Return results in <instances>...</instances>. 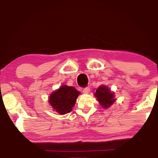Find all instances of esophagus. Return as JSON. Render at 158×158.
<instances>
[{"label": "esophagus", "mask_w": 158, "mask_h": 158, "mask_svg": "<svg viewBox=\"0 0 158 158\" xmlns=\"http://www.w3.org/2000/svg\"><path fill=\"white\" fill-rule=\"evenodd\" d=\"M89 92H90V88L89 87H85L83 89V93H84V94H88Z\"/></svg>", "instance_id": "esophagus-1"}]
</instances>
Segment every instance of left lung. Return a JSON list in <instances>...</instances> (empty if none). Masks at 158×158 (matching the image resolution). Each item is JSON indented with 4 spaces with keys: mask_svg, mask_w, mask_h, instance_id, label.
Returning a JSON list of instances; mask_svg holds the SVG:
<instances>
[{
    "mask_svg": "<svg viewBox=\"0 0 158 158\" xmlns=\"http://www.w3.org/2000/svg\"><path fill=\"white\" fill-rule=\"evenodd\" d=\"M94 95L97 98L101 106L105 109L109 108L116 101V99H114V93L105 85H100L96 89Z\"/></svg>",
    "mask_w": 158,
    "mask_h": 158,
    "instance_id": "1",
    "label": "left lung"
}]
</instances>
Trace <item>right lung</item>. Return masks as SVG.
Returning a JSON list of instances; mask_svg holds the SVG:
<instances>
[{
    "instance_id": "add662e5",
    "label": "right lung",
    "mask_w": 158,
    "mask_h": 158,
    "mask_svg": "<svg viewBox=\"0 0 158 158\" xmlns=\"http://www.w3.org/2000/svg\"><path fill=\"white\" fill-rule=\"evenodd\" d=\"M80 92L73 86L63 85L51 94L49 102L53 110L60 114L69 113L75 105Z\"/></svg>"
}]
</instances>
